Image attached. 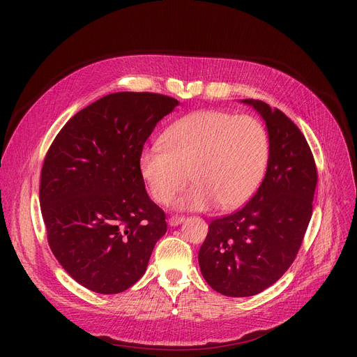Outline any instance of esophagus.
<instances>
[{
  "instance_id": "1",
  "label": "esophagus",
  "mask_w": 357,
  "mask_h": 357,
  "mask_svg": "<svg viewBox=\"0 0 357 357\" xmlns=\"http://www.w3.org/2000/svg\"><path fill=\"white\" fill-rule=\"evenodd\" d=\"M185 221V217H182V215H172L171 218L167 220V222H169V226L171 227H175V226H179L181 222H183Z\"/></svg>"
}]
</instances>
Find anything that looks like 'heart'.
<instances>
[{"label":"heart","mask_w":357,"mask_h":357,"mask_svg":"<svg viewBox=\"0 0 357 357\" xmlns=\"http://www.w3.org/2000/svg\"><path fill=\"white\" fill-rule=\"evenodd\" d=\"M162 142L140 152V175L159 204L171 202L191 175L195 186L176 199L178 210L215 204L221 210L237 208L255 194L268 166V133L250 116L191 112L169 127Z\"/></svg>","instance_id":"heart-1"}]
</instances>
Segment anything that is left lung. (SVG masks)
<instances>
[{"label": "left lung", "instance_id": "8db88e82", "mask_svg": "<svg viewBox=\"0 0 357 357\" xmlns=\"http://www.w3.org/2000/svg\"><path fill=\"white\" fill-rule=\"evenodd\" d=\"M240 102L253 107L266 124V175L245 207L210 222L198 253L207 284L234 298L265 291L292 265L312 215L317 185L315 162L299 128L264 101Z\"/></svg>", "mask_w": 357, "mask_h": 357}]
</instances>
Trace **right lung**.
Listing matches in <instances>:
<instances>
[{
  "mask_svg": "<svg viewBox=\"0 0 357 357\" xmlns=\"http://www.w3.org/2000/svg\"><path fill=\"white\" fill-rule=\"evenodd\" d=\"M176 105L153 92L109 93L77 112L49 149L40 181L47 241L62 268L89 291L119 294L135 285L166 233L139 156Z\"/></svg>",
  "mask_w": 357,
  "mask_h": 357,
  "instance_id": "1",
  "label": "right lung"
}]
</instances>
